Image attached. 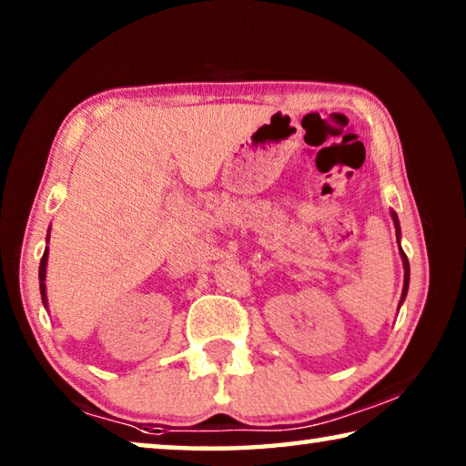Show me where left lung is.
I'll return each mask as SVG.
<instances>
[{
    "instance_id": "1",
    "label": "left lung",
    "mask_w": 466,
    "mask_h": 466,
    "mask_svg": "<svg viewBox=\"0 0 466 466\" xmlns=\"http://www.w3.org/2000/svg\"><path fill=\"white\" fill-rule=\"evenodd\" d=\"M392 219H394V228H397V238H400L399 219H397V214H394V211H392ZM400 258H403V267H405V286H403V296H400V302H403L405 296H407V289H409V261H407L403 248H400Z\"/></svg>"
}]
</instances>
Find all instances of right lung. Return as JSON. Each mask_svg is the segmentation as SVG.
Wrapping results in <instances>:
<instances>
[{"label":"right lung","mask_w":466,"mask_h":466,"mask_svg":"<svg viewBox=\"0 0 466 466\" xmlns=\"http://www.w3.org/2000/svg\"><path fill=\"white\" fill-rule=\"evenodd\" d=\"M49 240V236H46ZM46 257H49V248H45V255L41 258V267H38V279H41V296H43V304L46 306V288H45V278H46Z\"/></svg>","instance_id":"add662e5"}]
</instances>
